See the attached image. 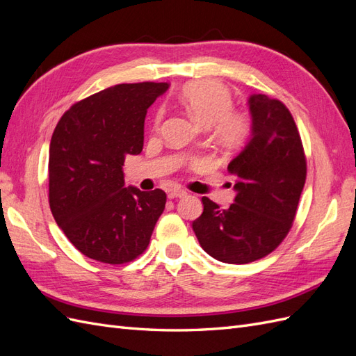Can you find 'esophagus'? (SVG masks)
Returning a JSON list of instances; mask_svg holds the SVG:
<instances>
[{
  "instance_id": "esophagus-1",
  "label": "esophagus",
  "mask_w": 356,
  "mask_h": 356,
  "mask_svg": "<svg viewBox=\"0 0 356 356\" xmlns=\"http://www.w3.org/2000/svg\"><path fill=\"white\" fill-rule=\"evenodd\" d=\"M186 196H187V191H184V190H170L168 193L169 199H181V197H186Z\"/></svg>"
}]
</instances>
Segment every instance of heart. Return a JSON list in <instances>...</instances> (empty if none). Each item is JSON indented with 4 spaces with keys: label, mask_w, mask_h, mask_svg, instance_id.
<instances>
[{
    "label": "heart",
    "mask_w": 356,
    "mask_h": 356,
    "mask_svg": "<svg viewBox=\"0 0 356 356\" xmlns=\"http://www.w3.org/2000/svg\"><path fill=\"white\" fill-rule=\"evenodd\" d=\"M179 104L204 126H212L217 141L225 148L242 145L250 136L252 122L245 111L233 110V95L227 86L217 80H195L182 86ZM163 114L159 113L154 127L159 129Z\"/></svg>",
    "instance_id": "b5f03b06"
}]
</instances>
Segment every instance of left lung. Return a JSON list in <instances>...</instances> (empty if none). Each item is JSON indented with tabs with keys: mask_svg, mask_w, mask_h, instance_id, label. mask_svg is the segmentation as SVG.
I'll return each mask as SVG.
<instances>
[{
	"mask_svg": "<svg viewBox=\"0 0 356 356\" xmlns=\"http://www.w3.org/2000/svg\"><path fill=\"white\" fill-rule=\"evenodd\" d=\"M251 139L227 166L236 197L221 209L202 197L193 221L200 246L215 260L246 264L275 251L296 218L306 182V156L293 115L277 99L252 95Z\"/></svg>",
	"mask_w": 356,
	"mask_h": 356,
	"instance_id": "1",
	"label": "left lung"
}]
</instances>
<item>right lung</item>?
Returning a JSON list of instances; mask_svg holds the SVG:
<instances>
[{"label": "right lung", "mask_w": 356, "mask_h": 356, "mask_svg": "<svg viewBox=\"0 0 356 356\" xmlns=\"http://www.w3.org/2000/svg\"><path fill=\"white\" fill-rule=\"evenodd\" d=\"M168 83L115 84L75 102L49 149V203L70 242L92 260L123 264L141 255L165 209L166 193L124 187L127 154L144 145L148 106Z\"/></svg>", "instance_id": "add662e5"}]
</instances>
